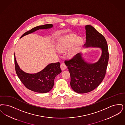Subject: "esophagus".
Wrapping results in <instances>:
<instances>
[{
  "mask_svg": "<svg viewBox=\"0 0 125 125\" xmlns=\"http://www.w3.org/2000/svg\"><path fill=\"white\" fill-rule=\"evenodd\" d=\"M60 67H61L62 70V71L65 70V69H66V68H67V67H66V66L65 65L64 63H61V65H60Z\"/></svg>",
  "mask_w": 125,
  "mask_h": 125,
  "instance_id": "34e87169",
  "label": "esophagus"
}]
</instances>
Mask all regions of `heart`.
<instances>
[{
    "label": "heart",
    "instance_id": "b5f03b06",
    "mask_svg": "<svg viewBox=\"0 0 125 125\" xmlns=\"http://www.w3.org/2000/svg\"><path fill=\"white\" fill-rule=\"evenodd\" d=\"M83 43V40L81 38H78L75 35L71 34L63 39L59 45L58 49L60 52L63 53L69 50L73 46L69 54L70 56H72L78 51Z\"/></svg>",
    "mask_w": 125,
    "mask_h": 125
}]
</instances>
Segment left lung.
<instances>
[{
	"instance_id": "8db88e82",
	"label": "left lung",
	"mask_w": 125,
	"mask_h": 125,
	"mask_svg": "<svg viewBox=\"0 0 125 125\" xmlns=\"http://www.w3.org/2000/svg\"><path fill=\"white\" fill-rule=\"evenodd\" d=\"M86 47H99L102 54L98 62L89 63L83 58L81 53L76 54L65 64L71 75V86L78 93L90 92L96 89L103 81L108 65L109 52L107 42L103 35L90 25L85 27Z\"/></svg>"
}]
</instances>
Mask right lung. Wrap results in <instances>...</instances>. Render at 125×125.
Masks as SVG:
<instances>
[{"label":"right lung","mask_w":125,"mask_h":125,"mask_svg":"<svg viewBox=\"0 0 125 125\" xmlns=\"http://www.w3.org/2000/svg\"><path fill=\"white\" fill-rule=\"evenodd\" d=\"M52 27V24H46L33 27L24 33L21 38L39 29ZM14 62L17 75L25 86L32 91L38 93H44L51 91L54 86L55 77L62 72L59 62L50 63L43 70L35 74H29L22 71L17 62L15 54Z\"/></svg>","instance_id":"right-lung-1"}]
</instances>
